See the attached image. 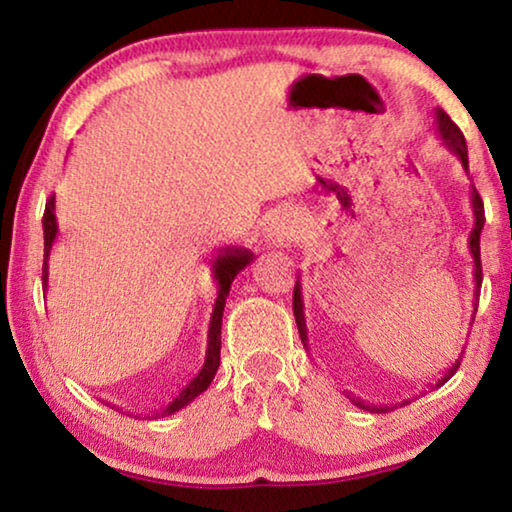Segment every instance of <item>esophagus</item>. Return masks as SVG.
<instances>
[{
  "label": "esophagus",
  "mask_w": 512,
  "mask_h": 512,
  "mask_svg": "<svg viewBox=\"0 0 512 512\" xmlns=\"http://www.w3.org/2000/svg\"><path fill=\"white\" fill-rule=\"evenodd\" d=\"M294 237V225H291L287 218H273L269 223V239L273 243H282V241H289Z\"/></svg>",
  "instance_id": "34e87169"
}]
</instances>
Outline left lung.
Wrapping results in <instances>:
<instances>
[{"mask_svg":"<svg viewBox=\"0 0 512 512\" xmlns=\"http://www.w3.org/2000/svg\"><path fill=\"white\" fill-rule=\"evenodd\" d=\"M435 125H437V134H440L444 148L456 154V157L460 159V164H462V170H465V173L469 175L467 143H465V136H462L458 125L453 123V120L446 116L442 109H435ZM469 202H472L474 225H472V232H469V237H467V246H469V253H472V259H474V314H476L478 291H481V282H483L481 232H483V225H485V214H483V200H481V196H478V191L474 189V184H472V191H469ZM300 289H303V287H300V278H298L296 280V287H294V316H296L298 335H300V339H303V346L307 348V326H305V312H303L305 305H303V291H300ZM474 314H472V323H474ZM307 351H310V348H307ZM460 355H458V360L453 362L451 367L442 373V378H437V383L433 385V389L442 387L446 380H449L453 373L458 371L460 360H462ZM346 396H348V399H351L353 405H358V408L369 410V412H389V410L396 408V405H373V403H367V401H362V399H355L353 394H346ZM405 403H410V401H401L399 405H405Z\"/></svg>","mask_w":512,"mask_h":512,"instance_id":"1","label":"left lung"}]
</instances>
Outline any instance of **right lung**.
<instances>
[{
    "label": "right lung",
    "instance_id": "obj_1",
    "mask_svg": "<svg viewBox=\"0 0 512 512\" xmlns=\"http://www.w3.org/2000/svg\"><path fill=\"white\" fill-rule=\"evenodd\" d=\"M54 196L47 200L45 205V216H43V232H45V259H43V289L47 291V280H50V253L56 237H59V223H56V214H54ZM253 253L246 248H221L218 255L212 259V273L214 280L218 285V296L212 310V319H209V330H207V351H205V362H202L200 371L193 376L189 383H186L180 392L175 394L173 401H168V405L157 415V417H168L180 412L184 405H189L193 399L205 392L212 383L218 364H221V323H223V310H225V298L230 296V287L237 273H241L246 266L253 262Z\"/></svg>",
    "mask_w": 512,
    "mask_h": 512
}]
</instances>
